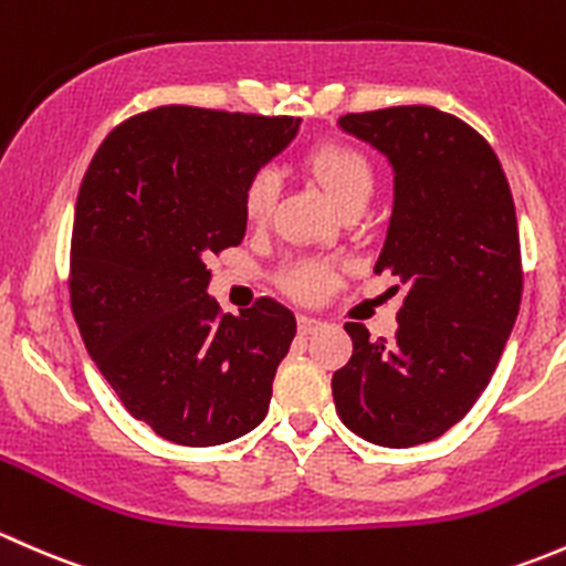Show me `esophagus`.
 Returning <instances> with one entry per match:
<instances>
[{
	"label": "esophagus",
	"instance_id": "1",
	"mask_svg": "<svg viewBox=\"0 0 566 566\" xmlns=\"http://www.w3.org/2000/svg\"><path fill=\"white\" fill-rule=\"evenodd\" d=\"M322 326H326L324 318L307 316V313H302V316H300V332H302V335H311V332L322 329Z\"/></svg>",
	"mask_w": 566,
	"mask_h": 566
}]
</instances>
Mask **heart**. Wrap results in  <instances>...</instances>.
I'll use <instances>...</instances> for the list:
<instances>
[{
	"label": "heart",
	"mask_w": 566,
	"mask_h": 566,
	"mask_svg": "<svg viewBox=\"0 0 566 566\" xmlns=\"http://www.w3.org/2000/svg\"><path fill=\"white\" fill-rule=\"evenodd\" d=\"M305 163L337 209H346L348 203H368L373 193V168L357 147L343 142H324L307 153ZM277 190H281V179L272 168L255 171L242 190L244 218L250 223H264L275 209ZM332 283H335V272L324 261H300L285 272V285L300 300H318L332 289Z\"/></svg>",
	"instance_id": "1"
}]
</instances>
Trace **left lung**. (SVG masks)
<instances>
[{"label":"left lung","instance_id":"left-lung-1","mask_svg":"<svg viewBox=\"0 0 566 566\" xmlns=\"http://www.w3.org/2000/svg\"><path fill=\"white\" fill-rule=\"evenodd\" d=\"M337 127L392 168L373 272L392 275L406 302L389 340L346 324L354 354L332 376V398L352 433L406 450L460 422L496 370L523 291L515 203L491 144L458 116L395 106Z\"/></svg>","mask_w":566,"mask_h":566}]
</instances>
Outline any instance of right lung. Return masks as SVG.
<instances>
[{"label": "right lung", "mask_w": 566, "mask_h": 566, "mask_svg": "<svg viewBox=\"0 0 566 566\" xmlns=\"http://www.w3.org/2000/svg\"><path fill=\"white\" fill-rule=\"evenodd\" d=\"M294 116L163 106L108 133L75 201L70 305L125 409L163 439L218 447L270 411L296 318L209 296L212 253L244 240V182L300 133Z\"/></svg>", "instance_id": "1"}]
</instances>
